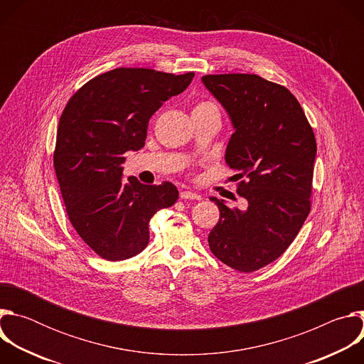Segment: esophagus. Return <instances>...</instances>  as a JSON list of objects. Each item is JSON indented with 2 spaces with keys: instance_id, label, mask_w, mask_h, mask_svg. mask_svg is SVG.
Returning <instances> with one entry per match:
<instances>
[{
  "instance_id": "obj_1",
  "label": "esophagus",
  "mask_w": 364,
  "mask_h": 364,
  "mask_svg": "<svg viewBox=\"0 0 364 364\" xmlns=\"http://www.w3.org/2000/svg\"><path fill=\"white\" fill-rule=\"evenodd\" d=\"M180 198H181V200H201V196L197 194V193H194V191L186 190V191H181V193H180Z\"/></svg>"
}]
</instances>
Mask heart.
I'll return each mask as SVG.
<instances>
[{
	"label": "heart",
	"instance_id": "b5f03b06",
	"mask_svg": "<svg viewBox=\"0 0 364 364\" xmlns=\"http://www.w3.org/2000/svg\"><path fill=\"white\" fill-rule=\"evenodd\" d=\"M209 108H218V107L212 102H198L194 111H203V109H209Z\"/></svg>",
	"mask_w": 364,
	"mask_h": 364
}]
</instances>
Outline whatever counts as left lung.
I'll list each match as a JSON object with an SVG mask.
<instances>
[{
  "instance_id": "1",
  "label": "left lung",
  "mask_w": 364,
  "mask_h": 364,
  "mask_svg": "<svg viewBox=\"0 0 364 364\" xmlns=\"http://www.w3.org/2000/svg\"><path fill=\"white\" fill-rule=\"evenodd\" d=\"M207 87L226 109L235 132L225 160L245 178L237 194L245 210L210 197L220 210L209 233L212 253L239 272L279 257L311 210L317 142L296 97L257 75H205Z\"/></svg>"
}]
</instances>
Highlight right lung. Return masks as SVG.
Here are the masks:
<instances>
[{"mask_svg":"<svg viewBox=\"0 0 364 364\" xmlns=\"http://www.w3.org/2000/svg\"><path fill=\"white\" fill-rule=\"evenodd\" d=\"M193 77L118 68L85 83L60 117L53 163L66 212L83 242L107 261L142 252L151 218L178 198L168 181H124L122 164L127 151L145 145L149 118Z\"/></svg>","mask_w":364,"mask_h":364,"instance_id":"right-lung-1","label":"right lung"}]
</instances>
